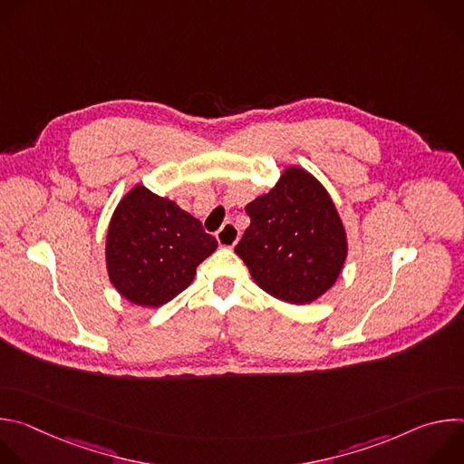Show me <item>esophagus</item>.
<instances>
[{
    "instance_id": "obj_1",
    "label": "esophagus",
    "mask_w": 464,
    "mask_h": 464,
    "mask_svg": "<svg viewBox=\"0 0 464 464\" xmlns=\"http://www.w3.org/2000/svg\"><path fill=\"white\" fill-rule=\"evenodd\" d=\"M238 238H240V231H238V227H237L235 224H231V222H226L224 227L217 233V240H218V244H220L222 247H235L237 242H238Z\"/></svg>"
}]
</instances>
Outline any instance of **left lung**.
<instances>
[{
  "label": "left lung",
  "instance_id": "8db88e82",
  "mask_svg": "<svg viewBox=\"0 0 464 464\" xmlns=\"http://www.w3.org/2000/svg\"><path fill=\"white\" fill-rule=\"evenodd\" d=\"M246 211L251 224L235 253L258 288L288 304H310L336 285L349 253L347 231L312 172L285 167L279 181Z\"/></svg>",
  "mask_w": 464,
  "mask_h": 464
}]
</instances>
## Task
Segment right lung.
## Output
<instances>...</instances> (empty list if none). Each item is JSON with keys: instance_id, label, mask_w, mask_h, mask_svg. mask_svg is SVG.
Masks as SVG:
<instances>
[{"instance_id": "right-lung-1", "label": "right lung", "mask_w": 464, "mask_h": 464, "mask_svg": "<svg viewBox=\"0 0 464 464\" xmlns=\"http://www.w3.org/2000/svg\"><path fill=\"white\" fill-rule=\"evenodd\" d=\"M218 242L202 222L143 183L113 209L106 233V272L130 303L158 308L183 292Z\"/></svg>"}]
</instances>
